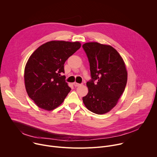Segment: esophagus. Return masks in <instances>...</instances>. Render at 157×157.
<instances>
[{
  "label": "esophagus",
  "mask_w": 157,
  "mask_h": 157,
  "mask_svg": "<svg viewBox=\"0 0 157 157\" xmlns=\"http://www.w3.org/2000/svg\"><path fill=\"white\" fill-rule=\"evenodd\" d=\"M82 84V83H77V82H74V86H76V87H78V86H81Z\"/></svg>",
  "instance_id": "1"
}]
</instances>
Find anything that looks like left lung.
Returning a JSON list of instances; mask_svg holds the SVG:
<instances>
[{"mask_svg":"<svg viewBox=\"0 0 157 157\" xmlns=\"http://www.w3.org/2000/svg\"><path fill=\"white\" fill-rule=\"evenodd\" d=\"M90 66L91 79L86 82L85 106L97 114L108 113L124 91L127 72L123 59L113 47L97 42L82 45Z\"/></svg>","mask_w":157,"mask_h":157,"instance_id":"left-lung-1","label":"left lung"}]
</instances>
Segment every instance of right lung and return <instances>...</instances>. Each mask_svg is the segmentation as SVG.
<instances>
[{"mask_svg":"<svg viewBox=\"0 0 157 157\" xmlns=\"http://www.w3.org/2000/svg\"><path fill=\"white\" fill-rule=\"evenodd\" d=\"M81 47L79 42L51 41L38 47L25 68L26 91L41 109L52 110L59 106L70 92L65 81L64 64Z\"/></svg>","mask_w":157,"mask_h":157,"instance_id":"right-lung-1","label":"right lung"}]
</instances>
